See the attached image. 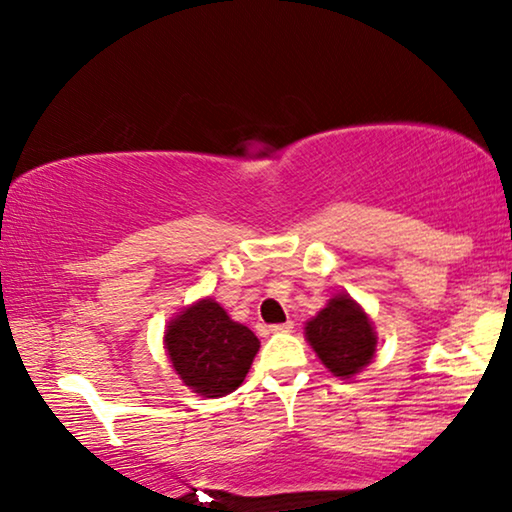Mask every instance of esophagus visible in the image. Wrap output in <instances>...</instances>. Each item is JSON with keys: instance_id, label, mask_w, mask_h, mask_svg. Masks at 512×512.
I'll return each mask as SVG.
<instances>
[{"instance_id": "34e87169", "label": "esophagus", "mask_w": 512, "mask_h": 512, "mask_svg": "<svg viewBox=\"0 0 512 512\" xmlns=\"http://www.w3.org/2000/svg\"><path fill=\"white\" fill-rule=\"evenodd\" d=\"M272 333H291L293 331V321H284V324H275L270 326Z\"/></svg>"}]
</instances>
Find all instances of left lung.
I'll return each mask as SVG.
<instances>
[{
  "instance_id": "8db88e82",
  "label": "left lung",
  "mask_w": 512,
  "mask_h": 512,
  "mask_svg": "<svg viewBox=\"0 0 512 512\" xmlns=\"http://www.w3.org/2000/svg\"><path fill=\"white\" fill-rule=\"evenodd\" d=\"M305 340L319 361L340 380L359 375L373 361L377 349L373 321L349 293H335L307 321Z\"/></svg>"
}]
</instances>
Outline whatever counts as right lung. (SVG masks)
<instances>
[{"mask_svg": "<svg viewBox=\"0 0 512 512\" xmlns=\"http://www.w3.org/2000/svg\"><path fill=\"white\" fill-rule=\"evenodd\" d=\"M165 352L179 380L202 398H221L247 377L261 342L214 298H200L165 326Z\"/></svg>", "mask_w": 512, "mask_h": 512, "instance_id": "right-lung-1", "label": "right lung"}]
</instances>
